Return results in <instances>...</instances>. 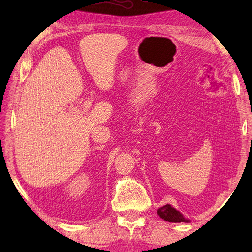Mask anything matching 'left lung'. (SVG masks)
Returning a JSON list of instances; mask_svg holds the SVG:
<instances>
[{"mask_svg":"<svg viewBox=\"0 0 252 252\" xmlns=\"http://www.w3.org/2000/svg\"><path fill=\"white\" fill-rule=\"evenodd\" d=\"M158 215L159 217L163 219V220L168 222L173 223H181V222H189L187 219L183 217V215L178 210H175L174 208L171 207L170 205H165L161 208L158 209Z\"/></svg>","mask_w":252,"mask_h":252,"instance_id":"1","label":"left lung"}]
</instances>
